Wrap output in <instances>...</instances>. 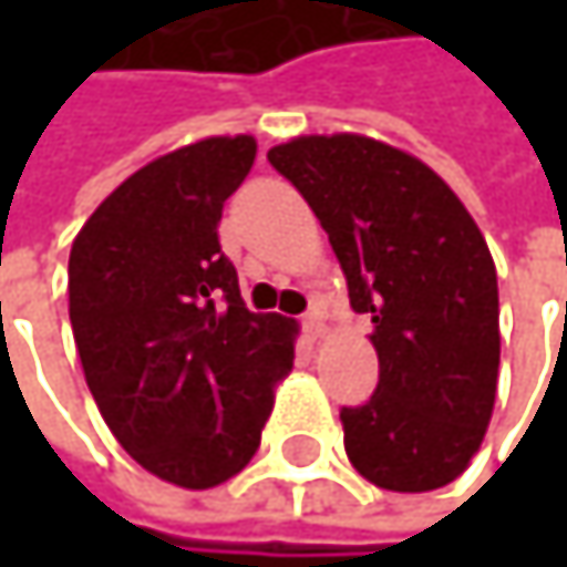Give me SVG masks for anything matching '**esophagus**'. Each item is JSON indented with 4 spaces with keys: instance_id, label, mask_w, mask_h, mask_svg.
<instances>
[{
    "instance_id": "obj_1",
    "label": "esophagus",
    "mask_w": 567,
    "mask_h": 567,
    "mask_svg": "<svg viewBox=\"0 0 567 567\" xmlns=\"http://www.w3.org/2000/svg\"><path fill=\"white\" fill-rule=\"evenodd\" d=\"M301 331L315 341V338H321V331H324V311L315 305L305 318H301Z\"/></svg>"
}]
</instances>
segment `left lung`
<instances>
[{
  "mask_svg": "<svg viewBox=\"0 0 567 567\" xmlns=\"http://www.w3.org/2000/svg\"><path fill=\"white\" fill-rule=\"evenodd\" d=\"M269 164L305 196L374 324L378 391L341 406L354 470L391 493L453 483L476 456L499 378V285L460 196L416 157L358 134L295 137Z\"/></svg>",
  "mask_w": 567,
  "mask_h": 567,
  "instance_id": "8db88e82",
  "label": "left lung"
}]
</instances>
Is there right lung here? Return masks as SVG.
I'll return each instance as SVG.
<instances>
[{"label": "right lung", "instance_id": "add662e5", "mask_svg": "<svg viewBox=\"0 0 567 567\" xmlns=\"http://www.w3.org/2000/svg\"><path fill=\"white\" fill-rule=\"evenodd\" d=\"M252 137H206L127 176L81 226L68 315L94 403L117 443L183 489L233 480L256 456L295 321L256 315L219 249Z\"/></svg>", "mask_w": 567, "mask_h": 567}]
</instances>
